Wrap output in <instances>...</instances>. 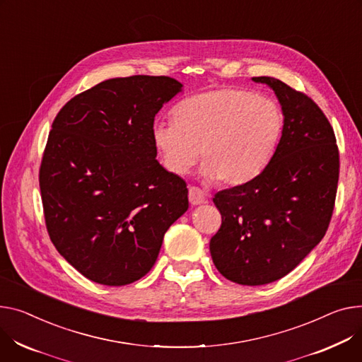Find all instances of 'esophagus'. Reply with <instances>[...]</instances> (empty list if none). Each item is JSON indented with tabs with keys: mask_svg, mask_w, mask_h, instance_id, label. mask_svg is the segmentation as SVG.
<instances>
[{
	"mask_svg": "<svg viewBox=\"0 0 362 362\" xmlns=\"http://www.w3.org/2000/svg\"><path fill=\"white\" fill-rule=\"evenodd\" d=\"M189 202L192 205H201L206 202L205 192L197 186H190L189 187Z\"/></svg>",
	"mask_w": 362,
	"mask_h": 362,
	"instance_id": "obj_1",
	"label": "esophagus"
}]
</instances>
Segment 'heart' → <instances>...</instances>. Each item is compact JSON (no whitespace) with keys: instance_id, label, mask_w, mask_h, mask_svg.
<instances>
[{"instance_id":"heart-1","label":"heart","mask_w":362,"mask_h":362,"mask_svg":"<svg viewBox=\"0 0 362 362\" xmlns=\"http://www.w3.org/2000/svg\"><path fill=\"white\" fill-rule=\"evenodd\" d=\"M172 120L151 128L165 170L187 173L199 153L202 175L226 185H242L269 164L285 124L276 102L231 86L185 98L173 107Z\"/></svg>"}]
</instances>
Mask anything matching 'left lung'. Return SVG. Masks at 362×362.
<instances>
[{"mask_svg":"<svg viewBox=\"0 0 362 362\" xmlns=\"http://www.w3.org/2000/svg\"><path fill=\"white\" fill-rule=\"evenodd\" d=\"M284 112L279 146L252 180L214 197L221 227L209 242L215 268L242 285H264L290 274L325 237L339 179L333 128L305 94L272 77Z\"/></svg>","mask_w":362,"mask_h":362,"instance_id":"left-lung-1","label":"left lung"}]
</instances>
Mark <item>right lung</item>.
Returning a JSON list of instances; mask_svg holds the SVG:
<instances>
[{"instance_id":"1","label":"right lung","mask_w":362,"mask_h":362,"mask_svg":"<svg viewBox=\"0 0 362 362\" xmlns=\"http://www.w3.org/2000/svg\"><path fill=\"white\" fill-rule=\"evenodd\" d=\"M182 87L164 76L110 78L54 120L39 172L46 228L90 281L120 286L148 274L189 208L186 182L156 160L151 139L156 115Z\"/></svg>"}]
</instances>
